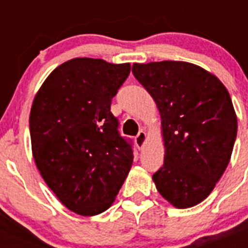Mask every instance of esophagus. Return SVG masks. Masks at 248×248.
<instances>
[{"label": "esophagus", "instance_id": "1", "mask_svg": "<svg viewBox=\"0 0 248 248\" xmlns=\"http://www.w3.org/2000/svg\"><path fill=\"white\" fill-rule=\"evenodd\" d=\"M146 140H148V137H146L145 131H139V134L135 137V144H137L138 149H143L146 144Z\"/></svg>", "mask_w": 248, "mask_h": 248}]
</instances>
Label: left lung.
<instances>
[{"label": "left lung", "instance_id": "8db88e82", "mask_svg": "<svg viewBox=\"0 0 248 248\" xmlns=\"http://www.w3.org/2000/svg\"><path fill=\"white\" fill-rule=\"evenodd\" d=\"M161 118L164 165L153 175L159 194L176 209L202 202L231 159L237 117L215 74L181 61L133 64Z\"/></svg>", "mask_w": 248, "mask_h": 248}]
</instances>
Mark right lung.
Instances as JSON below:
<instances>
[{"instance_id":"obj_1","label":"right lung","mask_w":248,"mask_h":248,"mask_svg":"<svg viewBox=\"0 0 248 248\" xmlns=\"http://www.w3.org/2000/svg\"><path fill=\"white\" fill-rule=\"evenodd\" d=\"M129 73L130 63L69 59L46 78L32 103L37 169L58 200L82 216L108 210L130 171L133 150L110 111Z\"/></svg>"}]
</instances>
